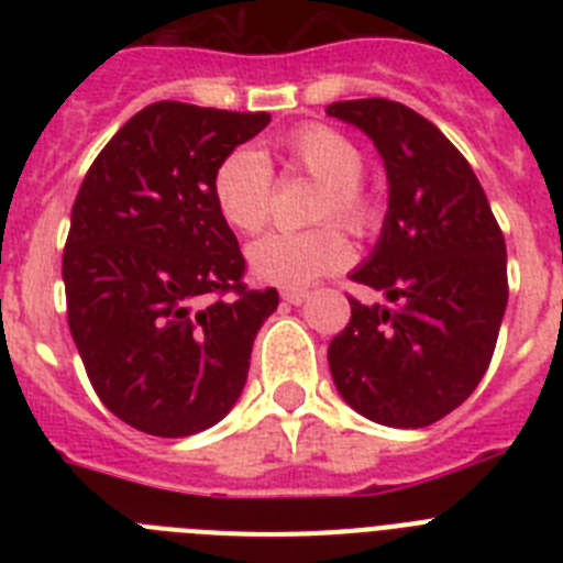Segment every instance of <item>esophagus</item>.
<instances>
[{
  "label": "esophagus",
  "instance_id": "obj_1",
  "mask_svg": "<svg viewBox=\"0 0 563 563\" xmlns=\"http://www.w3.org/2000/svg\"><path fill=\"white\" fill-rule=\"evenodd\" d=\"M282 298H285L287 305L298 307V305H305L307 298H310V292H307V290H285V292H282Z\"/></svg>",
  "mask_w": 563,
  "mask_h": 563
}]
</instances>
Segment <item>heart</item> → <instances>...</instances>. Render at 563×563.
<instances>
[{
    "instance_id": "heart-1",
    "label": "heart",
    "mask_w": 563,
    "mask_h": 563,
    "mask_svg": "<svg viewBox=\"0 0 563 563\" xmlns=\"http://www.w3.org/2000/svg\"><path fill=\"white\" fill-rule=\"evenodd\" d=\"M287 166L321 183L316 220L343 222L352 231H369L377 206L363 188V154L355 143L327 123H307L282 143ZM213 202L222 220L242 233L265 228L273 206V168L265 152L239 146L228 152L213 172ZM352 251L341 228L321 225L312 231H273L247 247V267L262 285L307 287L316 278L341 271Z\"/></svg>"
}]
</instances>
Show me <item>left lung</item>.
I'll list each match as a JSON object with an SVG mask.
<instances>
[{
    "instance_id": "obj_1",
    "label": "left lung",
    "mask_w": 563,
    "mask_h": 563,
    "mask_svg": "<svg viewBox=\"0 0 563 563\" xmlns=\"http://www.w3.org/2000/svg\"><path fill=\"white\" fill-rule=\"evenodd\" d=\"M330 118L380 154L389 211L369 258L350 273L389 305H361L330 343L335 389L357 415L422 429L462 406L494 357L507 307V251L474 168L415 109L338 101Z\"/></svg>"
}]
</instances>
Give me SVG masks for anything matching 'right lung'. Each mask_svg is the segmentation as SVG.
Returning <instances> with one entry per match:
<instances>
[{
	"mask_svg": "<svg viewBox=\"0 0 563 563\" xmlns=\"http://www.w3.org/2000/svg\"><path fill=\"white\" fill-rule=\"evenodd\" d=\"M267 112L157 101L129 118L78 188L62 258L67 321L101 402L152 437H191L233 409L278 292L245 258L213 172ZM233 291V299L217 295Z\"/></svg>",
	"mask_w": 563,
	"mask_h": 563,
	"instance_id": "right-lung-1",
	"label": "right lung"
}]
</instances>
